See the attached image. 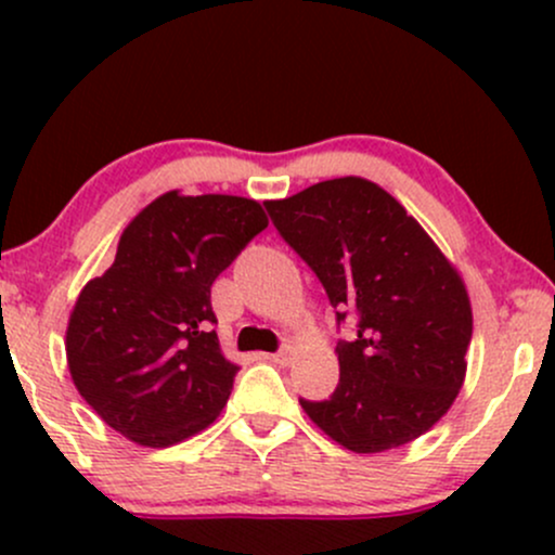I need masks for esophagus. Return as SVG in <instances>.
I'll list each match as a JSON object with an SVG mask.
<instances>
[{"label": "esophagus", "instance_id": "1", "mask_svg": "<svg viewBox=\"0 0 555 555\" xmlns=\"http://www.w3.org/2000/svg\"><path fill=\"white\" fill-rule=\"evenodd\" d=\"M266 360L273 362V365H289V362H292V352H289V349H282V352L266 354Z\"/></svg>", "mask_w": 555, "mask_h": 555}]
</instances>
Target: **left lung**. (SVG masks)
<instances>
[{
    "label": "left lung",
    "mask_w": 555,
    "mask_h": 555,
    "mask_svg": "<svg viewBox=\"0 0 555 555\" xmlns=\"http://www.w3.org/2000/svg\"><path fill=\"white\" fill-rule=\"evenodd\" d=\"M358 339L336 344L339 386L305 415L354 454L397 449L451 410L467 375L473 305L456 266L380 184L339 177L266 201Z\"/></svg>",
    "instance_id": "1"
}]
</instances>
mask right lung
Masks as SVG:
<instances>
[{
	"instance_id": "obj_1",
	"label": "right lung",
	"mask_w": 555,
	"mask_h": 555,
	"mask_svg": "<svg viewBox=\"0 0 555 555\" xmlns=\"http://www.w3.org/2000/svg\"><path fill=\"white\" fill-rule=\"evenodd\" d=\"M269 227L240 195H158L125 227L67 321L73 384L125 438L167 449L224 410L240 367L221 352L211 284Z\"/></svg>"
}]
</instances>
